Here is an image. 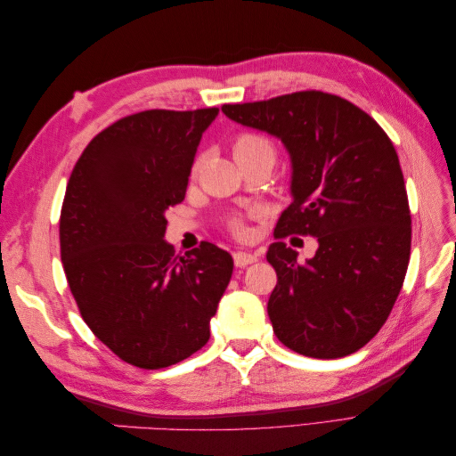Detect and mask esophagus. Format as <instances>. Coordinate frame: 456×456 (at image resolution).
<instances>
[{"instance_id":"1","label":"esophagus","mask_w":456,"mask_h":456,"mask_svg":"<svg viewBox=\"0 0 456 456\" xmlns=\"http://www.w3.org/2000/svg\"><path fill=\"white\" fill-rule=\"evenodd\" d=\"M233 262H236L238 268H245L247 265H253V262H256V255L247 253V251H238V253H233Z\"/></svg>"}]
</instances>
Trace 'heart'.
I'll return each instance as SVG.
<instances>
[{"label":"heart","mask_w":456,"mask_h":456,"mask_svg":"<svg viewBox=\"0 0 456 456\" xmlns=\"http://www.w3.org/2000/svg\"><path fill=\"white\" fill-rule=\"evenodd\" d=\"M232 151L236 161L243 159H253V158H273V144L270 142L268 136L255 133V131H245L236 136V141L232 144ZM230 230L236 233V236H245L247 224L241 216H233L230 220Z\"/></svg>","instance_id":"obj_1"}]
</instances>
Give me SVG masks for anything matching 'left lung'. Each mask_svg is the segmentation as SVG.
I'll use <instances>...</instances> for the list:
<instances>
[{"instance_id": "1", "label": "left lung", "mask_w": 456, "mask_h": 456, "mask_svg": "<svg viewBox=\"0 0 456 456\" xmlns=\"http://www.w3.org/2000/svg\"><path fill=\"white\" fill-rule=\"evenodd\" d=\"M223 112L278 136L291 156L293 203L273 236L320 243L305 265L283 241L270 245L275 337L317 360L363 348L388 320L411 255L407 190L388 134L362 108L322 91L224 104Z\"/></svg>"}]
</instances>
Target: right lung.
<instances>
[{"label": "right lung", "instance_id": "1", "mask_svg": "<svg viewBox=\"0 0 456 456\" xmlns=\"http://www.w3.org/2000/svg\"><path fill=\"white\" fill-rule=\"evenodd\" d=\"M218 108L144 110L101 131L79 156L61 211V258L81 317L119 360L163 369L211 337L230 253L203 241L176 258L165 211L186 196Z\"/></svg>", "mask_w": 456, "mask_h": 456}]
</instances>
